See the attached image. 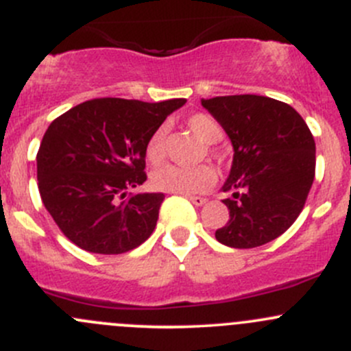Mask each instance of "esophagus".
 <instances>
[{
	"mask_svg": "<svg viewBox=\"0 0 351 351\" xmlns=\"http://www.w3.org/2000/svg\"><path fill=\"white\" fill-rule=\"evenodd\" d=\"M189 197V200L192 202L193 205H197V207H200V205H204L205 202H207V198H204V197H193V195H186Z\"/></svg>",
	"mask_w": 351,
	"mask_h": 351,
	"instance_id": "34e87169",
	"label": "esophagus"
}]
</instances>
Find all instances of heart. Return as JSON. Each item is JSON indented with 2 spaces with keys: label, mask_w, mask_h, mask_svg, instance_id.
Here are the masks:
<instances>
[{
  "label": "heart",
  "mask_w": 351,
  "mask_h": 351,
  "mask_svg": "<svg viewBox=\"0 0 351 351\" xmlns=\"http://www.w3.org/2000/svg\"><path fill=\"white\" fill-rule=\"evenodd\" d=\"M186 125L205 144L219 143L224 136L221 123L207 113H193L186 119ZM166 144H168V125H159L151 134L146 144V158L151 165L162 162V159L166 158ZM215 180L217 176L210 166L182 168V166L166 165L151 175V185L161 192L195 195V193L207 192L208 189H212Z\"/></svg>",
  "instance_id": "b5f03b06"
}]
</instances>
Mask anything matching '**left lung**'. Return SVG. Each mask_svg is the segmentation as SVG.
Instances as JSON below:
<instances>
[{"instance_id":"obj_1","label":"left lung","mask_w":351,"mask_h":351,"mask_svg":"<svg viewBox=\"0 0 351 351\" xmlns=\"http://www.w3.org/2000/svg\"><path fill=\"white\" fill-rule=\"evenodd\" d=\"M232 143V166L222 192L229 221L219 243L239 250L267 244L295 222L316 171V144L290 105L260 95L202 100Z\"/></svg>"}]
</instances>
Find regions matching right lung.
<instances>
[{
	"instance_id": "1",
	"label": "right lung",
	"mask_w": 351,
	"mask_h": 351,
	"mask_svg": "<svg viewBox=\"0 0 351 351\" xmlns=\"http://www.w3.org/2000/svg\"><path fill=\"white\" fill-rule=\"evenodd\" d=\"M185 101L95 98L49 125L37 153L38 192L69 241L120 254L153 234L165 195L129 192L147 178V139Z\"/></svg>"
}]
</instances>
